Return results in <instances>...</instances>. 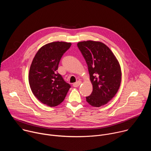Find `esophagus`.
Listing matches in <instances>:
<instances>
[{
	"mask_svg": "<svg viewBox=\"0 0 151 151\" xmlns=\"http://www.w3.org/2000/svg\"><path fill=\"white\" fill-rule=\"evenodd\" d=\"M81 84V81H78L77 82L74 83L73 84V86L74 87H79V86Z\"/></svg>",
	"mask_w": 151,
	"mask_h": 151,
	"instance_id": "esophagus-1",
	"label": "esophagus"
}]
</instances>
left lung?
Segmentation results:
<instances>
[{
    "label": "left lung",
    "instance_id": "obj_1",
    "mask_svg": "<svg viewBox=\"0 0 151 151\" xmlns=\"http://www.w3.org/2000/svg\"><path fill=\"white\" fill-rule=\"evenodd\" d=\"M78 47L87 64L93 91L86 97L93 107L108 103L118 92L121 83L119 63L110 48L99 41L79 42Z\"/></svg>",
    "mask_w": 151,
    "mask_h": 151
}]
</instances>
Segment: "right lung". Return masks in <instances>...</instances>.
Wrapping results in <instances>:
<instances>
[{"label": "right lung", "mask_w": 151, "mask_h": 151, "mask_svg": "<svg viewBox=\"0 0 151 151\" xmlns=\"http://www.w3.org/2000/svg\"><path fill=\"white\" fill-rule=\"evenodd\" d=\"M70 42H52L42 46L35 55L29 70V82L34 96L50 107L60 104L70 85L57 73L60 60Z\"/></svg>", "instance_id": "right-lung-1"}]
</instances>
